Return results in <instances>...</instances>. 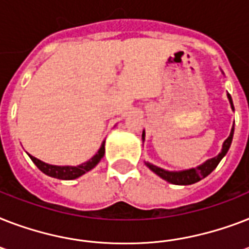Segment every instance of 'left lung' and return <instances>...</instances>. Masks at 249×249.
<instances>
[{
	"label": "left lung",
	"mask_w": 249,
	"mask_h": 249,
	"mask_svg": "<svg viewBox=\"0 0 249 249\" xmlns=\"http://www.w3.org/2000/svg\"><path fill=\"white\" fill-rule=\"evenodd\" d=\"M222 72V71H221ZM224 73V72H222ZM228 99L230 102V106H231V109L234 111V105H232V99L231 95L228 93ZM232 136H234V125H232L231 132H230V136L225 140L224 144H222V150L217 156L212 158V159H208L207 161H204L200 165L195 166V168H190V169H183V170H166L160 168V166H156L154 164L148 163V161H144L146 166L148 169L152 170L154 173L158 174L160 178L165 179L166 182L169 183H173V185H193V183H196L200 179L205 178L208 174H211L213 170L216 169V166L218 165L222 158H224L226 154H228L229 148L231 146L232 142ZM144 137H146V133H142V141H144Z\"/></svg>",
	"instance_id": "left-lung-1"
}]
</instances>
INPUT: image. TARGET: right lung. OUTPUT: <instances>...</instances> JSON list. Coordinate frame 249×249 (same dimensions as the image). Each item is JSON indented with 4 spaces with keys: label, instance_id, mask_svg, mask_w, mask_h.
Instances as JSON below:
<instances>
[{
    "label": "right lung",
    "instance_id": "1",
    "mask_svg": "<svg viewBox=\"0 0 249 249\" xmlns=\"http://www.w3.org/2000/svg\"><path fill=\"white\" fill-rule=\"evenodd\" d=\"M105 143L106 141H103L101 144V147L98 150V152L91 158V159H89L88 161H85V163L76 166L52 165V164L44 163V161L36 159L35 156L29 155V154L28 156L31 158V160H32L33 163H35V165H36L42 173L46 174V176L58 178V179H76V178L81 177L83 174H85L86 172H89V170L93 169L94 166L101 161V159L103 158V155H105Z\"/></svg>",
    "mask_w": 249,
    "mask_h": 249
}]
</instances>
